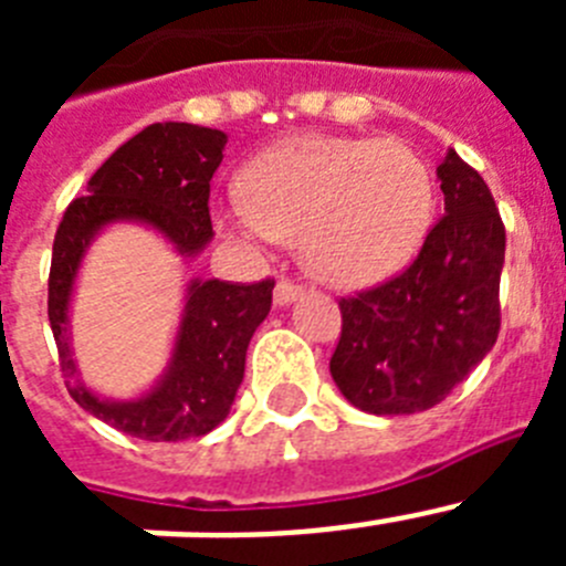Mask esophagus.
Returning <instances> with one entry per match:
<instances>
[{
    "label": "esophagus",
    "mask_w": 566,
    "mask_h": 566,
    "mask_svg": "<svg viewBox=\"0 0 566 566\" xmlns=\"http://www.w3.org/2000/svg\"><path fill=\"white\" fill-rule=\"evenodd\" d=\"M300 294H303V286H300V283H294V280L289 277H280L277 286H274V303H277V306H289V303H294Z\"/></svg>",
    "instance_id": "obj_1"
}]
</instances>
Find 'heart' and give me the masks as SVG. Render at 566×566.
<instances>
[{"label":"heart","instance_id":"1","mask_svg":"<svg viewBox=\"0 0 566 566\" xmlns=\"http://www.w3.org/2000/svg\"><path fill=\"white\" fill-rule=\"evenodd\" d=\"M437 184L397 138L300 135L266 149L218 227L247 247L303 240V260L337 289L382 283L411 263L431 229Z\"/></svg>","mask_w":566,"mask_h":566}]
</instances>
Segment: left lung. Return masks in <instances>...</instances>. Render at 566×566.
Instances as JSON below:
<instances>
[{
  "label": "left lung",
  "instance_id": "obj_1",
  "mask_svg": "<svg viewBox=\"0 0 566 566\" xmlns=\"http://www.w3.org/2000/svg\"><path fill=\"white\" fill-rule=\"evenodd\" d=\"M444 214L397 277L339 300L332 377L377 417L428 411L496 345L504 223L488 184L453 149L437 167Z\"/></svg>",
  "mask_w": 566,
  "mask_h": 566
}]
</instances>
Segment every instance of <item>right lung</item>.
Instances as JSON below:
<instances>
[{
    "label": "right lung",
    "mask_w": 566,
    "mask_h": 566,
    "mask_svg": "<svg viewBox=\"0 0 566 566\" xmlns=\"http://www.w3.org/2000/svg\"><path fill=\"white\" fill-rule=\"evenodd\" d=\"M227 133L198 124H149L115 149L70 203L53 240L48 317L70 397L84 411L147 442H181L209 433L234 402L254 328L272 308L274 280L229 283L192 280L167 374L153 391L129 402L84 388L70 357L67 308L90 240L107 223L138 221L158 229L184 258L212 240L209 181L223 161Z\"/></svg>",
    "instance_id": "add662e5"
}]
</instances>
